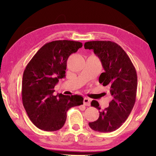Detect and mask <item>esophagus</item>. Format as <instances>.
<instances>
[{
	"mask_svg": "<svg viewBox=\"0 0 156 156\" xmlns=\"http://www.w3.org/2000/svg\"><path fill=\"white\" fill-rule=\"evenodd\" d=\"M84 105L86 106H90V99L88 98H84Z\"/></svg>",
	"mask_w": 156,
	"mask_h": 156,
	"instance_id": "obj_1",
	"label": "esophagus"
}]
</instances>
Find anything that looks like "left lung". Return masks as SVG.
Returning <instances> with one entry per match:
<instances>
[{"label":"left lung","mask_w":156,"mask_h":156,"mask_svg":"<svg viewBox=\"0 0 156 156\" xmlns=\"http://www.w3.org/2000/svg\"><path fill=\"white\" fill-rule=\"evenodd\" d=\"M84 48L93 49L100 59L105 72L98 80L109 88L112 97L108 107L99 111L98 119L88 125L95 131H114L122 125L133 108L137 87L136 70L126 52L115 42L88 41ZM91 106L101 110L97 101H92Z\"/></svg>","instance_id":"1"}]
</instances>
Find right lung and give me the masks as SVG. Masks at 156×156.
<instances>
[{"mask_svg":"<svg viewBox=\"0 0 156 156\" xmlns=\"http://www.w3.org/2000/svg\"><path fill=\"white\" fill-rule=\"evenodd\" d=\"M82 47V43L69 40L47 43L26 66L22 81L23 105L31 122L41 130L60 129L69 109L83 105L80 95L53 94L59 79L65 77L69 56Z\"/></svg>","mask_w":156,"mask_h":156,"instance_id":"obj_1","label":"right lung"}]
</instances>
